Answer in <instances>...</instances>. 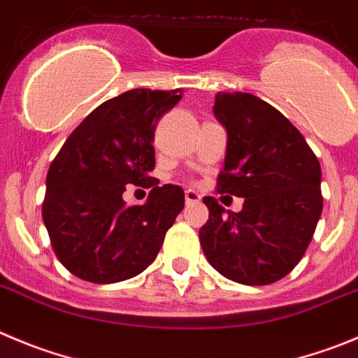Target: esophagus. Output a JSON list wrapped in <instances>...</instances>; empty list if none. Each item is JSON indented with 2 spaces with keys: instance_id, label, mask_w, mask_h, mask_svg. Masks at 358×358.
<instances>
[{
  "instance_id": "esophagus-1",
  "label": "esophagus",
  "mask_w": 358,
  "mask_h": 358,
  "mask_svg": "<svg viewBox=\"0 0 358 358\" xmlns=\"http://www.w3.org/2000/svg\"><path fill=\"white\" fill-rule=\"evenodd\" d=\"M199 201H201V196H199L196 190H192V189L185 190V203H187V205H194V203H199Z\"/></svg>"
}]
</instances>
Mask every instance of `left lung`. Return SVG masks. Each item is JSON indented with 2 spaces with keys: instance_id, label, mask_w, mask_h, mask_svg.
Here are the masks:
<instances>
[{
  "instance_id": "1",
  "label": "left lung",
  "mask_w": 358,
  "mask_h": 358,
  "mask_svg": "<svg viewBox=\"0 0 358 358\" xmlns=\"http://www.w3.org/2000/svg\"><path fill=\"white\" fill-rule=\"evenodd\" d=\"M213 116L228 134L217 192L243 198V208L226 212L212 196L203 199V252L235 282L272 285L295 268L315 235L322 168L292 122L256 95L219 92Z\"/></svg>"
}]
</instances>
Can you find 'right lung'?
<instances>
[{"label":"right lung","instance_id":"1","mask_svg":"<svg viewBox=\"0 0 358 358\" xmlns=\"http://www.w3.org/2000/svg\"><path fill=\"white\" fill-rule=\"evenodd\" d=\"M182 90H130L106 100L73 130L49 168L42 217L52 249L79 279L111 285L141 273L183 210L178 185L159 187L155 123ZM152 188L145 206L122 201L124 185Z\"/></svg>","mask_w":358,"mask_h":358}]
</instances>
